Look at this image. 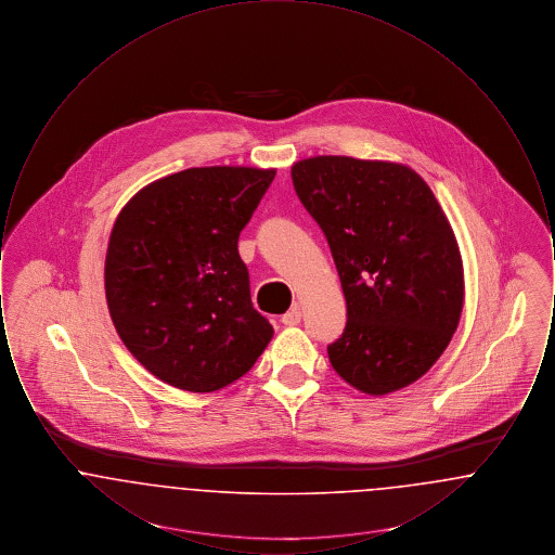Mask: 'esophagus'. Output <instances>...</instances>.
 Masks as SVG:
<instances>
[{"mask_svg":"<svg viewBox=\"0 0 555 555\" xmlns=\"http://www.w3.org/2000/svg\"><path fill=\"white\" fill-rule=\"evenodd\" d=\"M281 322H283L285 326H297V324L301 322V310H299L297 306H295V308H291L287 314H283Z\"/></svg>","mask_w":555,"mask_h":555,"instance_id":"esophagus-1","label":"esophagus"}]
</instances>
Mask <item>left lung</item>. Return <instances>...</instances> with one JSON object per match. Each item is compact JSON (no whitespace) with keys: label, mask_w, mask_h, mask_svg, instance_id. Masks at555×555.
<instances>
[{"label":"left lung","mask_w":555,"mask_h":555,"mask_svg":"<svg viewBox=\"0 0 555 555\" xmlns=\"http://www.w3.org/2000/svg\"><path fill=\"white\" fill-rule=\"evenodd\" d=\"M291 179L344 287L333 369L369 396L412 385L446 351L464 306L460 247L435 193L405 164L349 156L299 159Z\"/></svg>","instance_id":"obj_1"}]
</instances>
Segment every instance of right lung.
<instances>
[{"label": "right lung", "instance_id": "obj_1", "mask_svg": "<svg viewBox=\"0 0 555 555\" xmlns=\"http://www.w3.org/2000/svg\"><path fill=\"white\" fill-rule=\"evenodd\" d=\"M274 168L206 166L134 193L107 243V310L118 337L159 380L218 391L262 356L274 331L249 295L243 227Z\"/></svg>", "mask_w": 555, "mask_h": 555}]
</instances>
